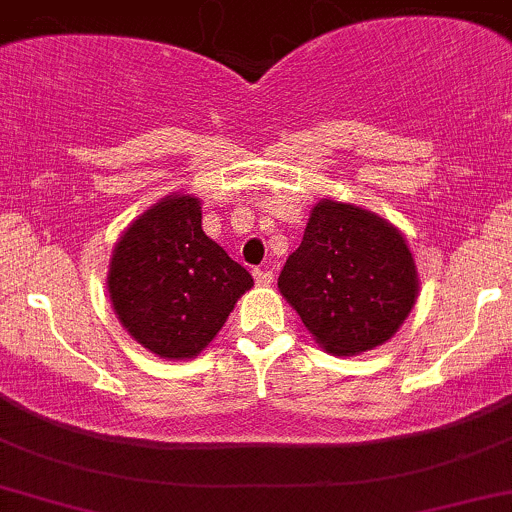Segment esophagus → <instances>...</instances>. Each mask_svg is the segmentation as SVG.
I'll use <instances>...</instances> for the list:
<instances>
[{
  "label": "esophagus",
  "mask_w": 512,
  "mask_h": 512,
  "mask_svg": "<svg viewBox=\"0 0 512 512\" xmlns=\"http://www.w3.org/2000/svg\"><path fill=\"white\" fill-rule=\"evenodd\" d=\"M252 277H255V282L260 286H269V284H272L274 274L269 272V269H255V272H252Z\"/></svg>",
  "instance_id": "esophagus-1"
}]
</instances>
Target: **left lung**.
<instances>
[{
  "label": "left lung",
  "mask_w": 512,
  "mask_h": 512,
  "mask_svg": "<svg viewBox=\"0 0 512 512\" xmlns=\"http://www.w3.org/2000/svg\"><path fill=\"white\" fill-rule=\"evenodd\" d=\"M279 291L325 352L352 357L398 333L420 282L401 230L355 204L320 199Z\"/></svg>",
  "instance_id": "left-lung-1"
}]
</instances>
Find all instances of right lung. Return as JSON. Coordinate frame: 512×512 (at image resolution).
<instances>
[{
	"label": "right lung",
	"instance_id": "right-lung-1",
	"mask_svg": "<svg viewBox=\"0 0 512 512\" xmlns=\"http://www.w3.org/2000/svg\"><path fill=\"white\" fill-rule=\"evenodd\" d=\"M245 267L201 228L192 194H170L121 233L106 274L123 328L162 359H192L216 338L240 296Z\"/></svg>",
	"mask_w": 512,
	"mask_h": 512
}]
</instances>
